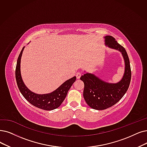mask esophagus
I'll return each mask as SVG.
<instances>
[{"mask_svg": "<svg viewBox=\"0 0 147 147\" xmlns=\"http://www.w3.org/2000/svg\"><path fill=\"white\" fill-rule=\"evenodd\" d=\"M81 74L80 73V72H78L77 74V75H76V77H77V79H80V77H81Z\"/></svg>", "mask_w": 147, "mask_h": 147, "instance_id": "esophagus-1", "label": "esophagus"}]
</instances>
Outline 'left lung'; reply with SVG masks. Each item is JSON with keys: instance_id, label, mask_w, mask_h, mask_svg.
<instances>
[{"instance_id": "8db88e82", "label": "left lung", "mask_w": 147, "mask_h": 147, "mask_svg": "<svg viewBox=\"0 0 147 147\" xmlns=\"http://www.w3.org/2000/svg\"><path fill=\"white\" fill-rule=\"evenodd\" d=\"M105 38V45L121 52L125 67L122 79L116 84L106 83L89 73L80 77L84 84L83 96L86 102L91 108L98 110L109 108L120 100L128 89L131 77L130 60L125 48L112 36H107Z\"/></svg>"}]
</instances>
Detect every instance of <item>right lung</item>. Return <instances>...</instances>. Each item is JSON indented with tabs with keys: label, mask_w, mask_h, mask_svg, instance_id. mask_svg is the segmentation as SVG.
<instances>
[{
	"label": "right lung",
	"mask_w": 147,
	"mask_h": 147,
	"mask_svg": "<svg viewBox=\"0 0 147 147\" xmlns=\"http://www.w3.org/2000/svg\"><path fill=\"white\" fill-rule=\"evenodd\" d=\"M23 49L24 47L19 55L16 68V79L19 90L23 97L35 107L45 110H52L58 108L65 99L67 92L76 80V77L67 80L51 93L38 95L32 92L23 83L20 74V60Z\"/></svg>",
	"instance_id": "1"
}]
</instances>
